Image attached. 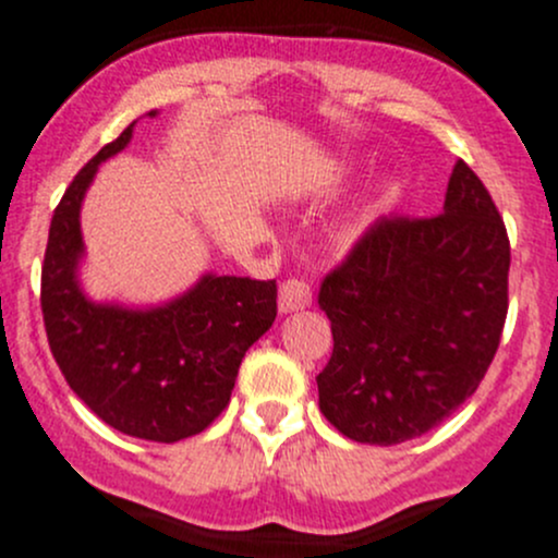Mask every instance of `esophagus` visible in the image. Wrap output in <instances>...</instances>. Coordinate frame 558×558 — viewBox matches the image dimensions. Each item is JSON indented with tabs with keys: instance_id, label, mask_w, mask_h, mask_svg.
Listing matches in <instances>:
<instances>
[{
	"instance_id": "34e87169",
	"label": "esophagus",
	"mask_w": 558,
	"mask_h": 558,
	"mask_svg": "<svg viewBox=\"0 0 558 558\" xmlns=\"http://www.w3.org/2000/svg\"><path fill=\"white\" fill-rule=\"evenodd\" d=\"M311 302H313V291L305 280L302 278L283 280V286H280V294H278L280 313L305 311V307H311Z\"/></svg>"
}]
</instances>
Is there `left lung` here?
I'll return each mask as SVG.
<instances>
[{"label": "left lung", "mask_w": 558, "mask_h": 558, "mask_svg": "<svg viewBox=\"0 0 558 558\" xmlns=\"http://www.w3.org/2000/svg\"><path fill=\"white\" fill-rule=\"evenodd\" d=\"M510 240L475 172L456 161L432 218H380L320 283L335 351L318 404L356 442L426 435L475 393L508 315Z\"/></svg>", "instance_id": "left-lung-1"}]
</instances>
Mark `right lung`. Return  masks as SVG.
<instances>
[{
  "label": "right lung",
  "instance_id": "right-lung-1",
  "mask_svg": "<svg viewBox=\"0 0 558 558\" xmlns=\"http://www.w3.org/2000/svg\"><path fill=\"white\" fill-rule=\"evenodd\" d=\"M134 123L75 174L53 210L43 318L61 375L105 424L140 440L178 442L199 435L229 404L245 351L278 315V286L205 272L150 307L94 302L83 291V199L99 165L132 143Z\"/></svg>",
  "mask_w": 558,
  "mask_h": 558
}]
</instances>
